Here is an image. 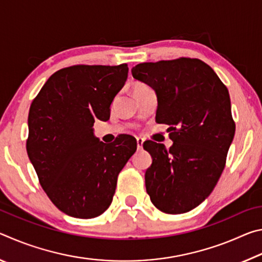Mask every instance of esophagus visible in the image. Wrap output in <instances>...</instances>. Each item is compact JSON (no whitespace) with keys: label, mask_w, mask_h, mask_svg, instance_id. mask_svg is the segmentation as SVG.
Segmentation results:
<instances>
[{"label":"esophagus","mask_w":262,"mask_h":262,"mask_svg":"<svg viewBox=\"0 0 262 262\" xmlns=\"http://www.w3.org/2000/svg\"><path fill=\"white\" fill-rule=\"evenodd\" d=\"M143 142L144 140L142 139V137H136V143H137V149H142V147H143Z\"/></svg>","instance_id":"esophagus-1"}]
</instances>
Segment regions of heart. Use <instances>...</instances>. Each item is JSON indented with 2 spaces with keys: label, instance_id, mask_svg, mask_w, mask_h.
I'll return each mask as SVG.
<instances>
[{
  "label": "heart",
  "instance_id": "b5f03b06",
  "mask_svg": "<svg viewBox=\"0 0 262 262\" xmlns=\"http://www.w3.org/2000/svg\"><path fill=\"white\" fill-rule=\"evenodd\" d=\"M145 88H148L147 85H145V84H143V83H136L135 85H134V91L142 90V89H145Z\"/></svg>",
  "mask_w": 262,
  "mask_h": 262
}]
</instances>
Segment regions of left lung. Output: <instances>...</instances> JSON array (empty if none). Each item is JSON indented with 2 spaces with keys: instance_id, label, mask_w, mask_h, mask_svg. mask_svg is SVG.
<instances>
[{
  "instance_id": "left-lung-1",
  "label": "left lung",
  "mask_w": 262,
  "mask_h": 262,
  "mask_svg": "<svg viewBox=\"0 0 262 262\" xmlns=\"http://www.w3.org/2000/svg\"><path fill=\"white\" fill-rule=\"evenodd\" d=\"M132 74L156 92V121L171 126L173 141L170 149L143 143L152 158L145 188L157 209L184 214L209 196L224 170L236 130L229 91L199 59L145 62Z\"/></svg>"
}]
</instances>
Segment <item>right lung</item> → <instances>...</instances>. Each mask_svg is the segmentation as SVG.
<instances>
[{
  "mask_svg": "<svg viewBox=\"0 0 262 262\" xmlns=\"http://www.w3.org/2000/svg\"><path fill=\"white\" fill-rule=\"evenodd\" d=\"M127 76L126 63L60 69L31 104L29 158L47 196L69 216L86 220L103 214L119 172L136 151L130 135L106 145L94 134L95 120L110 119L111 104Z\"/></svg>",
  "mask_w": 262,
  "mask_h": 262,
  "instance_id": "add662e5",
  "label": "right lung"
}]
</instances>
